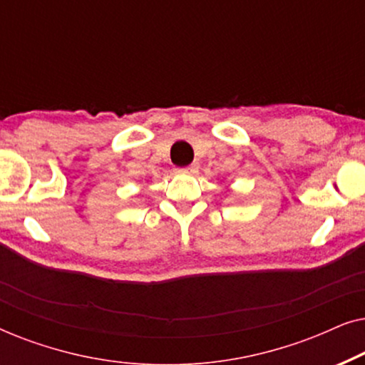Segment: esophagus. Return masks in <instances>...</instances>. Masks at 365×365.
Masks as SVG:
<instances>
[{"mask_svg":"<svg viewBox=\"0 0 365 365\" xmlns=\"http://www.w3.org/2000/svg\"><path fill=\"white\" fill-rule=\"evenodd\" d=\"M197 169H199V164L197 163H192V164H189V166H186V168H178L176 173H179V174H196Z\"/></svg>","mask_w":365,"mask_h":365,"instance_id":"esophagus-1","label":"esophagus"}]
</instances>
